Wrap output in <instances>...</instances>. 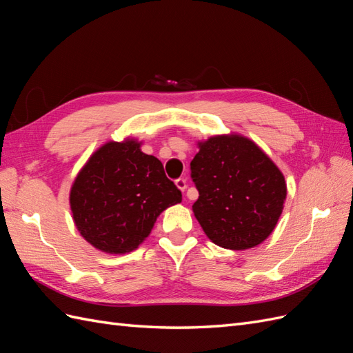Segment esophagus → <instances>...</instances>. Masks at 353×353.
<instances>
[{
    "label": "esophagus",
    "instance_id": "1",
    "mask_svg": "<svg viewBox=\"0 0 353 353\" xmlns=\"http://www.w3.org/2000/svg\"><path fill=\"white\" fill-rule=\"evenodd\" d=\"M176 186L180 189V191L185 192V189H186V180H185V179H177V180H176Z\"/></svg>",
    "mask_w": 353,
    "mask_h": 353
}]
</instances>
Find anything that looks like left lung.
I'll return each instance as SVG.
<instances>
[{
  "label": "left lung",
  "instance_id": "left-lung-1",
  "mask_svg": "<svg viewBox=\"0 0 353 353\" xmlns=\"http://www.w3.org/2000/svg\"><path fill=\"white\" fill-rule=\"evenodd\" d=\"M198 148L191 177L200 196L192 210L205 236L231 250L258 246L283 210L282 171L243 135H214Z\"/></svg>",
  "mask_w": 353,
  "mask_h": 353
}]
</instances>
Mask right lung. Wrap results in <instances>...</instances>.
<instances>
[{
  "label": "right lung",
  "instance_id": "1",
  "mask_svg": "<svg viewBox=\"0 0 353 353\" xmlns=\"http://www.w3.org/2000/svg\"><path fill=\"white\" fill-rule=\"evenodd\" d=\"M137 140L108 141L88 159L71 186L70 205L82 237L105 254L137 249L158 216L182 201L161 161Z\"/></svg>",
  "mask_w": 353,
  "mask_h": 353
}]
</instances>
